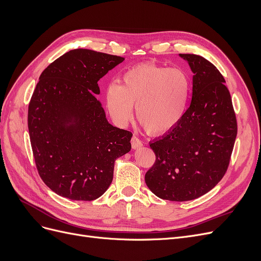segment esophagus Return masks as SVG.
Returning <instances> with one entry per match:
<instances>
[{"mask_svg": "<svg viewBox=\"0 0 261 261\" xmlns=\"http://www.w3.org/2000/svg\"><path fill=\"white\" fill-rule=\"evenodd\" d=\"M130 143H132L133 149H138V148L143 146V141H141L137 136H133Z\"/></svg>", "mask_w": 261, "mask_h": 261, "instance_id": "34e87169", "label": "esophagus"}]
</instances>
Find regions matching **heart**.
<instances>
[{
  "mask_svg": "<svg viewBox=\"0 0 261 261\" xmlns=\"http://www.w3.org/2000/svg\"><path fill=\"white\" fill-rule=\"evenodd\" d=\"M191 83L179 68L143 63L124 73L120 85L111 84L106 91L110 114L118 124H126L136 106L139 123L153 135L172 130L183 117Z\"/></svg>",
  "mask_w": 261,
  "mask_h": 261,
  "instance_id": "b5f03b06",
  "label": "heart"
}]
</instances>
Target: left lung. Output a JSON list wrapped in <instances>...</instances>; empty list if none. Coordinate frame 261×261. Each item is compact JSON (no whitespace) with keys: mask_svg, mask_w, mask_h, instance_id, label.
I'll return each mask as SVG.
<instances>
[{"mask_svg":"<svg viewBox=\"0 0 261 261\" xmlns=\"http://www.w3.org/2000/svg\"><path fill=\"white\" fill-rule=\"evenodd\" d=\"M193 76V96L181 120L167 135L150 144L155 162L145 176L161 199L187 201L215 187L225 174L238 124L223 76L208 60L179 54Z\"/></svg>","mask_w":261,"mask_h":261,"instance_id":"obj_1","label":"left lung"}]
</instances>
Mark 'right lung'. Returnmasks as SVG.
I'll list each match as a JSON object with an SVG mask.
<instances>
[{"label":"right lung","mask_w":261,"mask_h":261,"mask_svg":"<svg viewBox=\"0 0 261 261\" xmlns=\"http://www.w3.org/2000/svg\"><path fill=\"white\" fill-rule=\"evenodd\" d=\"M123 61L75 49L39 77L28 129L39 175L55 194L72 200L99 198L112 183L115 160L129 152L133 134L110 124L96 97L100 78Z\"/></svg>","instance_id":"obj_1"}]
</instances>
